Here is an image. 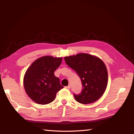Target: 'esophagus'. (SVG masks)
<instances>
[{
    "label": "esophagus",
    "instance_id": "obj_1",
    "mask_svg": "<svg viewBox=\"0 0 134 134\" xmlns=\"http://www.w3.org/2000/svg\"><path fill=\"white\" fill-rule=\"evenodd\" d=\"M65 88H66V89H70L71 86H70V85H69V86H65Z\"/></svg>",
    "mask_w": 134,
    "mask_h": 134
}]
</instances>
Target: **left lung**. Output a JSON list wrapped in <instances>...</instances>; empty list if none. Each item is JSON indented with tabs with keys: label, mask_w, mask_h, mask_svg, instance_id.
I'll return each instance as SVG.
<instances>
[{
	"label": "left lung",
	"mask_w": 134,
	"mask_h": 134,
	"mask_svg": "<svg viewBox=\"0 0 134 134\" xmlns=\"http://www.w3.org/2000/svg\"><path fill=\"white\" fill-rule=\"evenodd\" d=\"M64 60L81 78V92L74 94L75 100L81 104L94 102L106 90L108 71L104 63L96 56L87 53L64 57Z\"/></svg>",
	"instance_id": "obj_1"
}]
</instances>
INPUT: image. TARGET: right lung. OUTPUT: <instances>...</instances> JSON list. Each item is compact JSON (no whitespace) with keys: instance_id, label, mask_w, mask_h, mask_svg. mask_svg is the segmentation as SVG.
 Segmentation results:
<instances>
[{"instance_id":"1","label":"right lung","mask_w":134,"mask_h":134,"mask_svg":"<svg viewBox=\"0 0 134 134\" xmlns=\"http://www.w3.org/2000/svg\"><path fill=\"white\" fill-rule=\"evenodd\" d=\"M62 62V58L44 56L37 59L27 70L24 79V87L27 94L36 103H51L57 92L63 88L59 78L54 75Z\"/></svg>"}]
</instances>
